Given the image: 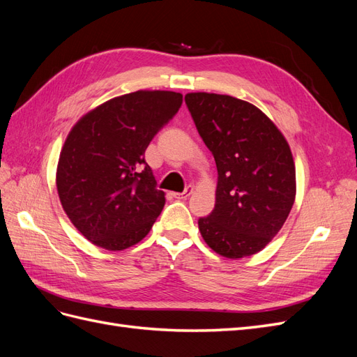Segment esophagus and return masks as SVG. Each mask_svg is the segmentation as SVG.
I'll use <instances>...</instances> for the list:
<instances>
[{
  "label": "esophagus",
  "mask_w": 357,
  "mask_h": 357,
  "mask_svg": "<svg viewBox=\"0 0 357 357\" xmlns=\"http://www.w3.org/2000/svg\"><path fill=\"white\" fill-rule=\"evenodd\" d=\"M192 193H193V186H188L185 189V192H174L172 195H174V198H177V199H186L192 195Z\"/></svg>",
  "instance_id": "34e87169"
}]
</instances>
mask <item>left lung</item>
<instances>
[{
    "label": "left lung",
    "mask_w": 357,
    "mask_h": 357,
    "mask_svg": "<svg viewBox=\"0 0 357 357\" xmlns=\"http://www.w3.org/2000/svg\"><path fill=\"white\" fill-rule=\"evenodd\" d=\"M185 101L219 176L214 210L198 220L204 241L229 259L261 252L295 202V162L284 135L256 105L234 96L192 92Z\"/></svg>",
    "instance_id": "left-lung-1"
}]
</instances>
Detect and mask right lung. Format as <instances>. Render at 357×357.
Here are the masks:
<instances>
[{
	"mask_svg": "<svg viewBox=\"0 0 357 357\" xmlns=\"http://www.w3.org/2000/svg\"><path fill=\"white\" fill-rule=\"evenodd\" d=\"M183 95L137 91L105 101L73 126L56 188L63 211L92 244L125 250L142 241L165 205L144 152L176 116Z\"/></svg>",
	"mask_w": 357,
	"mask_h": 357,
	"instance_id": "right-lung-1",
	"label": "right lung"
}]
</instances>
